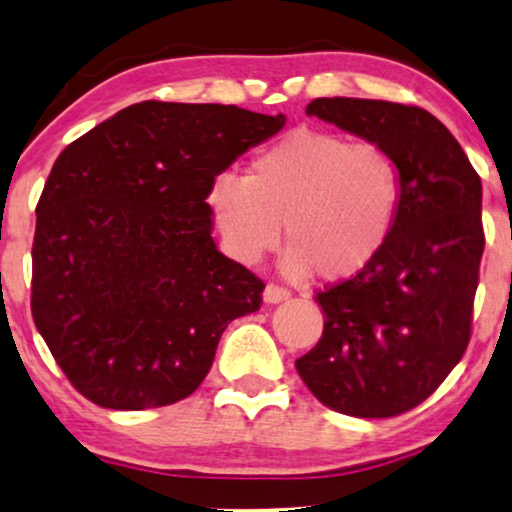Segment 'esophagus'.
<instances>
[{
	"instance_id": "obj_1",
	"label": "esophagus",
	"mask_w": 512,
	"mask_h": 512,
	"mask_svg": "<svg viewBox=\"0 0 512 512\" xmlns=\"http://www.w3.org/2000/svg\"><path fill=\"white\" fill-rule=\"evenodd\" d=\"M289 296H291V291L284 289V286H279V284H268L263 291L265 303H282V300H286Z\"/></svg>"
}]
</instances>
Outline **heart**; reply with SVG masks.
I'll return each instance as SVG.
<instances>
[{
	"instance_id": "b5f03b06",
	"label": "heart",
	"mask_w": 512,
	"mask_h": 512,
	"mask_svg": "<svg viewBox=\"0 0 512 512\" xmlns=\"http://www.w3.org/2000/svg\"><path fill=\"white\" fill-rule=\"evenodd\" d=\"M401 198V167L382 146L300 128L258 151L244 177H216L207 202L237 261H261L284 223L289 275L345 282L387 247Z\"/></svg>"
}]
</instances>
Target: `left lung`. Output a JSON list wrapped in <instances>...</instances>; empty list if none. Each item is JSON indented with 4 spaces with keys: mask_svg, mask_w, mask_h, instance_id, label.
<instances>
[{
    "mask_svg": "<svg viewBox=\"0 0 512 512\" xmlns=\"http://www.w3.org/2000/svg\"><path fill=\"white\" fill-rule=\"evenodd\" d=\"M317 116L396 158L403 198L387 247L366 270L319 291L324 333L296 361L321 403L396 417L426 401L464 356L485 249L482 184L452 132L426 109L317 97Z\"/></svg>",
    "mask_w": 512,
    "mask_h": 512,
    "instance_id": "8db88e82",
    "label": "left lung"
}]
</instances>
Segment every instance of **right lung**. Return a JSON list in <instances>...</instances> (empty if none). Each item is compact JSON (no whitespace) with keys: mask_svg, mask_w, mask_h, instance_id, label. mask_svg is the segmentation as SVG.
Returning a JSON list of instances; mask_svg holds the SVG:
<instances>
[{"mask_svg":"<svg viewBox=\"0 0 512 512\" xmlns=\"http://www.w3.org/2000/svg\"><path fill=\"white\" fill-rule=\"evenodd\" d=\"M286 118L235 104L139 102L55 160L37 205L32 319L72 387L100 408L191 396L263 279L212 240L209 188Z\"/></svg>","mask_w":512,"mask_h":512,"instance_id":"right-lung-1","label":"right lung"}]
</instances>
